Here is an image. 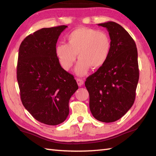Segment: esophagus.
I'll return each mask as SVG.
<instances>
[{
    "label": "esophagus",
    "mask_w": 156,
    "mask_h": 156,
    "mask_svg": "<svg viewBox=\"0 0 156 156\" xmlns=\"http://www.w3.org/2000/svg\"><path fill=\"white\" fill-rule=\"evenodd\" d=\"M76 81H77V83L79 86H83V83H84L83 80V79H76Z\"/></svg>",
    "instance_id": "34e87169"
}]
</instances>
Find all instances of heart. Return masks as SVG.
Listing matches in <instances>:
<instances>
[{
  "instance_id": "heart-1",
  "label": "heart",
  "mask_w": 156,
  "mask_h": 156,
  "mask_svg": "<svg viewBox=\"0 0 156 156\" xmlns=\"http://www.w3.org/2000/svg\"><path fill=\"white\" fill-rule=\"evenodd\" d=\"M68 44H58L55 54L63 69L68 70L77 58L75 72L79 76L87 74L91 67L98 69L109 58L112 42L107 32L94 28L80 27L67 37Z\"/></svg>"
}]
</instances>
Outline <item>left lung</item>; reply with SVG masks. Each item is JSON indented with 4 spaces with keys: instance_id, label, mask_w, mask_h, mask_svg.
<instances>
[{
    "instance_id": "left-lung-1",
    "label": "left lung",
    "mask_w": 156,
    "mask_h": 156,
    "mask_svg": "<svg viewBox=\"0 0 156 156\" xmlns=\"http://www.w3.org/2000/svg\"><path fill=\"white\" fill-rule=\"evenodd\" d=\"M107 28L112 42L109 58L85 82L90 95V108L100 122H115L133 105L139 79L136 43L118 23H98Z\"/></svg>"
}]
</instances>
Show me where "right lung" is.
I'll use <instances>...</instances> for the list:
<instances>
[{"label":"right lung","instance_id":"right-lung-1","mask_svg":"<svg viewBox=\"0 0 156 156\" xmlns=\"http://www.w3.org/2000/svg\"><path fill=\"white\" fill-rule=\"evenodd\" d=\"M66 28L40 29L26 37L19 49L17 79L22 104L35 119L47 125L65 121L69 100L78 89L55 54L58 37Z\"/></svg>","mask_w":156,"mask_h":156}]
</instances>
